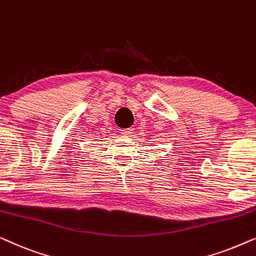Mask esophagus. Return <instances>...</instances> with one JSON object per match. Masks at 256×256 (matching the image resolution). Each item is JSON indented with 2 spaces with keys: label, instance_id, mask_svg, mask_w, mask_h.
<instances>
[{
  "label": "esophagus",
  "instance_id": "obj_1",
  "mask_svg": "<svg viewBox=\"0 0 256 256\" xmlns=\"http://www.w3.org/2000/svg\"><path fill=\"white\" fill-rule=\"evenodd\" d=\"M132 130H134V129H132V128H128V129H122V130H121V134L122 135H132V132H132Z\"/></svg>",
  "mask_w": 256,
  "mask_h": 256
}]
</instances>
